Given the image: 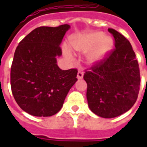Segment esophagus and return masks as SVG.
<instances>
[{"instance_id": "esophagus-1", "label": "esophagus", "mask_w": 147, "mask_h": 147, "mask_svg": "<svg viewBox=\"0 0 147 147\" xmlns=\"http://www.w3.org/2000/svg\"><path fill=\"white\" fill-rule=\"evenodd\" d=\"M83 72L81 71H79L78 73H77V79L78 80H80V79H83Z\"/></svg>"}]
</instances>
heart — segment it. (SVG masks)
Listing matches in <instances>:
<instances>
[{"instance_id":"1","label":"heart","mask_w":147,"mask_h":147,"mask_svg":"<svg viewBox=\"0 0 147 147\" xmlns=\"http://www.w3.org/2000/svg\"><path fill=\"white\" fill-rule=\"evenodd\" d=\"M71 44L77 51L84 53L90 51L87 60L92 64L104 61L113 48V40L105 38L102 32H91L75 37L71 39ZM64 52L67 57L71 58V52L67 47H64Z\"/></svg>"}]
</instances>
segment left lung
I'll return each instance as SVG.
<instances>
[{
    "label": "left lung",
    "instance_id": "left-lung-1",
    "mask_svg": "<svg viewBox=\"0 0 147 147\" xmlns=\"http://www.w3.org/2000/svg\"><path fill=\"white\" fill-rule=\"evenodd\" d=\"M115 49L104 61L95 64L83 76L87 83L86 98L90 110L103 118L126 113L136 103L140 86V72L129 41L109 28Z\"/></svg>",
    "mask_w": 147,
    "mask_h": 147
}]
</instances>
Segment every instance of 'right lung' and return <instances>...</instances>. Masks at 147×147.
<instances>
[{
  "label": "right lung",
  "mask_w": 147,
  "mask_h": 147,
  "mask_svg": "<svg viewBox=\"0 0 147 147\" xmlns=\"http://www.w3.org/2000/svg\"><path fill=\"white\" fill-rule=\"evenodd\" d=\"M70 26L40 27L28 34L14 53L11 88L16 102L34 117H51L63 106L67 93L77 81L75 68L61 70L57 57Z\"/></svg>",
  "instance_id": "obj_1"
}]
</instances>
